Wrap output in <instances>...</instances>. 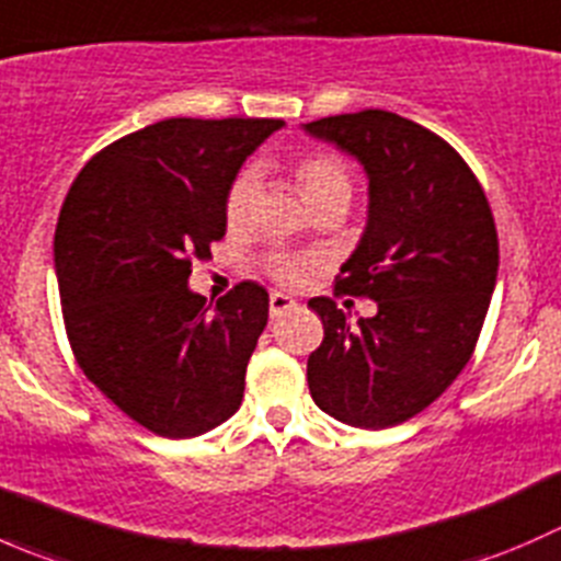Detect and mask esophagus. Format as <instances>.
<instances>
[{"instance_id": "34e87169", "label": "esophagus", "mask_w": 561, "mask_h": 561, "mask_svg": "<svg viewBox=\"0 0 561 561\" xmlns=\"http://www.w3.org/2000/svg\"><path fill=\"white\" fill-rule=\"evenodd\" d=\"M293 307H296V298L287 296V293L274 290V293H271V296H268V309H271V317L285 314L287 309H293Z\"/></svg>"}]
</instances>
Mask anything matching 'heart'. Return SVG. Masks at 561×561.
Wrapping results in <instances>:
<instances>
[{
	"mask_svg": "<svg viewBox=\"0 0 561 561\" xmlns=\"http://www.w3.org/2000/svg\"><path fill=\"white\" fill-rule=\"evenodd\" d=\"M296 179L307 203L328 195H350L347 168L333 154H309L298 160ZM254 192H257V173L247 168V171L236 175V181L228 190V201H225V217H228L230 225L247 222ZM265 268H268L274 279L285 282V285H301L309 276V271H312V260L296 257V254H274V257H268Z\"/></svg>",
	"mask_w": 561,
	"mask_h": 561,
	"instance_id": "heart-1",
	"label": "heart"
}]
</instances>
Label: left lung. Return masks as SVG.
Returning <instances> with one entry per match:
<instances>
[{"instance_id": "left-lung-1", "label": "left lung", "mask_w": 561, "mask_h": 561, "mask_svg": "<svg viewBox=\"0 0 561 561\" xmlns=\"http://www.w3.org/2000/svg\"><path fill=\"white\" fill-rule=\"evenodd\" d=\"M301 127L364 165L366 228L336 290L377 301L355 325L331 298L309 301L325 331L309 355V393L347 426H396L439 399L472 355L500 268L494 217L454 146L410 118L360 111Z\"/></svg>"}]
</instances>
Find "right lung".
Instances as JSON below:
<instances>
[{
  "mask_svg": "<svg viewBox=\"0 0 561 561\" xmlns=\"http://www.w3.org/2000/svg\"><path fill=\"white\" fill-rule=\"evenodd\" d=\"M282 118H165L87 162L54 236L67 336L83 375L135 423L197 437L244 399L268 293L241 282L217 307L190 290L192 257L228 228L225 201Z\"/></svg>",
  "mask_w": 561,
  "mask_h": 561,
  "instance_id": "right-lung-1",
  "label": "right lung"
}]
</instances>
